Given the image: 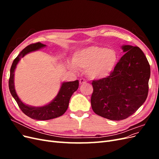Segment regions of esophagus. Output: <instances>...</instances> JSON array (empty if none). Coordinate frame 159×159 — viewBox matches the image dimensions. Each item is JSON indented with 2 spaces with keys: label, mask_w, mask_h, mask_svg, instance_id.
<instances>
[{
  "label": "esophagus",
  "mask_w": 159,
  "mask_h": 159,
  "mask_svg": "<svg viewBox=\"0 0 159 159\" xmlns=\"http://www.w3.org/2000/svg\"><path fill=\"white\" fill-rule=\"evenodd\" d=\"M86 83V80H84V79H80V85H82V84H84Z\"/></svg>",
  "instance_id": "obj_1"
}]
</instances>
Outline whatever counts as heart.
I'll return each mask as SVG.
<instances>
[{"label":"heart","mask_w":159,"mask_h":159,"mask_svg":"<svg viewBox=\"0 0 159 159\" xmlns=\"http://www.w3.org/2000/svg\"><path fill=\"white\" fill-rule=\"evenodd\" d=\"M117 54L113 49L91 46L76 52L72 57L70 68L85 69V74L92 80L107 78L112 73L117 63Z\"/></svg>","instance_id":"b5f03b06"}]
</instances>
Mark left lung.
<instances>
[{
  "instance_id": "8db88e82",
  "label": "left lung",
  "mask_w": 159,
  "mask_h": 159,
  "mask_svg": "<svg viewBox=\"0 0 159 159\" xmlns=\"http://www.w3.org/2000/svg\"><path fill=\"white\" fill-rule=\"evenodd\" d=\"M121 48L125 54L110 75L92 81L93 111L113 121L127 119L145 102L151 75L150 65L139 47L125 45Z\"/></svg>"
}]
</instances>
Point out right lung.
<instances>
[{
  "mask_svg": "<svg viewBox=\"0 0 159 159\" xmlns=\"http://www.w3.org/2000/svg\"><path fill=\"white\" fill-rule=\"evenodd\" d=\"M45 46V44H43L40 42H36L34 44L28 45L25 49H23L13 61L11 68L10 78H9L8 81L10 92L14 99L16 100L18 107L27 116L36 120H49L61 116L66 111L68 107L71 96L78 89L79 86L78 80L69 81V82H64L62 84L59 93L57 95L56 98L51 103L43 107H34L28 106V105H25L21 102L20 99L18 97L15 89H14V70H15L18 62L21 57H23L28 53L40 49Z\"/></svg>",
  "mask_w": 159,
  "mask_h": 159,
  "instance_id": "right-lung-1",
  "label": "right lung"
}]
</instances>
